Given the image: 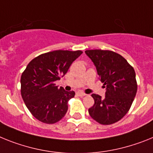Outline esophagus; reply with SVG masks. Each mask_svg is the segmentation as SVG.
Masks as SVG:
<instances>
[{
	"label": "esophagus",
	"instance_id": "34e87169",
	"mask_svg": "<svg viewBox=\"0 0 153 153\" xmlns=\"http://www.w3.org/2000/svg\"><path fill=\"white\" fill-rule=\"evenodd\" d=\"M77 95H78V96H80V97H83V96H85L86 94H85V93L80 92V91H78V92H77Z\"/></svg>",
	"mask_w": 153,
	"mask_h": 153
}]
</instances>
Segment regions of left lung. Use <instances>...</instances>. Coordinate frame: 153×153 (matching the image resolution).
<instances>
[{
	"label": "left lung",
	"mask_w": 153,
	"mask_h": 153,
	"mask_svg": "<svg viewBox=\"0 0 153 153\" xmlns=\"http://www.w3.org/2000/svg\"><path fill=\"white\" fill-rule=\"evenodd\" d=\"M86 54L95 65L105 97L92 94L95 104L90 116L102 125H111L123 119L131 108L137 91L135 72L122 55L108 50H87Z\"/></svg>",
	"instance_id": "8db88e82"
}]
</instances>
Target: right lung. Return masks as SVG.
Listing matches in <instances>:
<instances>
[{
  "instance_id": "right-lung-1",
  "label": "right lung",
  "mask_w": 153,
  "mask_h": 153,
  "mask_svg": "<svg viewBox=\"0 0 153 153\" xmlns=\"http://www.w3.org/2000/svg\"><path fill=\"white\" fill-rule=\"evenodd\" d=\"M82 54L78 51H50L30 61L21 78V93L33 116L46 124H54L65 115L68 102L75 91L58 88L54 82L65 75L72 62Z\"/></svg>"
}]
</instances>
